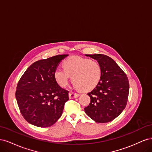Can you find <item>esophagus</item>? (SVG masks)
I'll list each match as a JSON object with an SVG mask.
<instances>
[{"mask_svg":"<svg viewBox=\"0 0 152 152\" xmlns=\"http://www.w3.org/2000/svg\"><path fill=\"white\" fill-rule=\"evenodd\" d=\"M79 96H80L79 94L74 93V92H70V93H69V98H70V99L77 98V97H79Z\"/></svg>","mask_w":152,"mask_h":152,"instance_id":"obj_1","label":"esophagus"}]
</instances>
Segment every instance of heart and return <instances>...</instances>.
<instances>
[{
	"mask_svg": "<svg viewBox=\"0 0 152 152\" xmlns=\"http://www.w3.org/2000/svg\"><path fill=\"white\" fill-rule=\"evenodd\" d=\"M64 69L57 68L54 71V78L61 87H65L71 78L76 89L89 91L97 86L102 77V68L94 59L80 56H72L62 63Z\"/></svg>",
	"mask_w": 152,
	"mask_h": 152,
	"instance_id": "heart-1",
	"label": "heart"
}]
</instances>
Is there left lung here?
<instances>
[{"mask_svg":"<svg viewBox=\"0 0 152 152\" xmlns=\"http://www.w3.org/2000/svg\"><path fill=\"white\" fill-rule=\"evenodd\" d=\"M98 61L102 68L99 84L88 94L90 104L86 113L98 123L113 121L126 108L129 84L126 73L113 59L104 54H86Z\"/></svg>","mask_w":152,"mask_h":152,"instance_id":"1","label":"left lung"}]
</instances>
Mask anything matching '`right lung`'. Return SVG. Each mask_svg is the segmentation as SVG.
I'll list each match as a JSON object with an SVG mask.
<instances>
[{"mask_svg": "<svg viewBox=\"0 0 152 152\" xmlns=\"http://www.w3.org/2000/svg\"><path fill=\"white\" fill-rule=\"evenodd\" d=\"M68 54L57 55L34 63L18 83L16 99L23 117L40 127L53 126L61 117L68 91L62 89L54 78L55 70Z\"/></svg>", "mask_w": 152, "mask_h": 152, "instance_id": "obj_1", "label": "right lung"}]
</instances>
